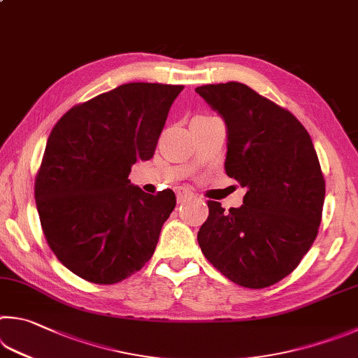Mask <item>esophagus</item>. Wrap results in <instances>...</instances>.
Returning a JSON list of instances; mask_svg holds the SVG:
<instances>
[{"instance_id": "34e87169", "label": "esophagus", "mask_w": 358, "mask_h": 358, "mask_svg": "<svg viewBox=\"0 0 358 358\" xmlns=\"http://www.w3.org/2000/svg\"><path fill=\"white\" fill-rule=\"evenodd\" d=\"M177 197H178V201H183V200L194 199L196 196H194V192L189 189V187L178 186V187H177Z\"/></svg>"}]
</instances>
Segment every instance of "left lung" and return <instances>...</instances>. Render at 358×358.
I'll use <instances>...</instances> for the list:
<instances>
[{
  "mask_svg": "<svg viewBox=\"0 0 358 358\" xmlns=\"http://www.w3.org/2000/svg\"><path fill=\"white\" fill-rule=\"evenodd\" d=\"M227 127L225 172L247 192L239 208L208 201L197 241L233 283L266 288L291 274L316 239L326 181L307 129L241 83L196 89Z\"/></svg>",
  "mask_w": 358,
  "mask_h": 358,
  "instance_id": "8db88e82",
  "label": "left lung"
}]
</instances>
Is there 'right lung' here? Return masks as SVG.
Returning a JSON list of instances; mask_svg holds the SVG:
<instances>
[{
  "label": "right lung",
  "mask_w": 358,
  "mask_h": 358,
  "mask_svg": "<svg viewBox=\"0 0 358 358\" xmlns=\"http://www.w3.org/2000/svg\"><path fill=\"white\" fill-rule=\"evenodd\" d=\"M183 86L129 83L64 114L36 177L43 235L57 259L84 280L113 285L152 258L175 194H147L128 175L153 157Z\"/></svg>",
  "instance_id": "obj_1"
}]
</instances>
